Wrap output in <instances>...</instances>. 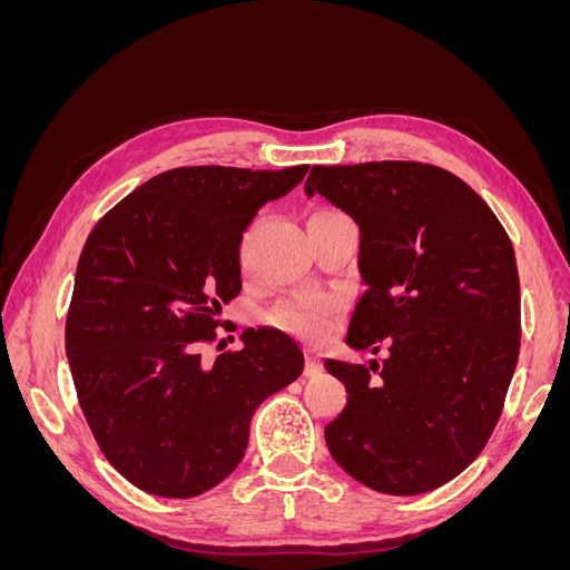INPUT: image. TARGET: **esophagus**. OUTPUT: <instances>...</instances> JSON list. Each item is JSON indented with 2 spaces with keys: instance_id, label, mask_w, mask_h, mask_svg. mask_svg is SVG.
<instances>
[{
  "instance_id": "esophagus-1",
  "label": "esophagus",
  "mask_w": 570,
  "mask_h": 570,
  "mask_svg": "<svg viewBox=\"0 0 570 570\" xmlns=\"http://www.w3.org/2000/svg\"><path fill=\"white\" fill-rule=\"evenodd\" d=\"M304 373H306L308 377H314V375H321V373H323L321 352H316V350H306V368H304Z\"/></svg>"
}]
</instances>
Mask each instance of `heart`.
<instances>
[{
    "mask_svg": "<svg viewBox=\"0 0 570 570\" xmlns=\"http://www.w3.org/2000/svg\"><path fill=\"white\" fill-rule=\"evenodd\" d=\"M337 312V299L331 295H302L283 302L273 312V323L295 335L318 340L327 333Z\"/></svg>",
    "mask_w": 570,
    "mask_h": 570,
    "instance_id": "heart-1",
    "label": "heart"
}]
</instances>
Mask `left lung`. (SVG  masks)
Instances as JSON below:
<instances>
[{"label": "left lung", "mask_w": 570, "mask_h": 570, "mask_svg": "<svg viewBox=\"0 0 570 570\" xmlns=\"http://www.w3.org/2000/svg\"><path fill=\"white\" fill-rule=\"evenodd\" d=\"M361 230L347 344L383 366L327 358L347 406L325 425L340 469L383 494H423L488 444L521 347V283L502 223L461 178L419 161L314 166Z\"/></svg>", "instance_id": "left-lung-1"}]
</instances>
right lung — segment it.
Returning <instances> with one entry per match:
<instances>
[{"mask_svg": "<svg viewBox=\"0 0 570 570\" xmlns=\"http://www.w3.org/2000/svg\"><path fill=\"white\" fill-rule=\"evenodd\" d=\"M306 170L170 168L92 228L66 356L99 450L135 488L168 499L216 488L245 456L256 406L302 375L297 342L271 327H247L243 350L212 366L202 344L243 289L245 228Z\"/></svg>", "mask_w": 570, "mask_h": 570, "instance_id": "add662e5", "label": "right lung"}]
</instances>
